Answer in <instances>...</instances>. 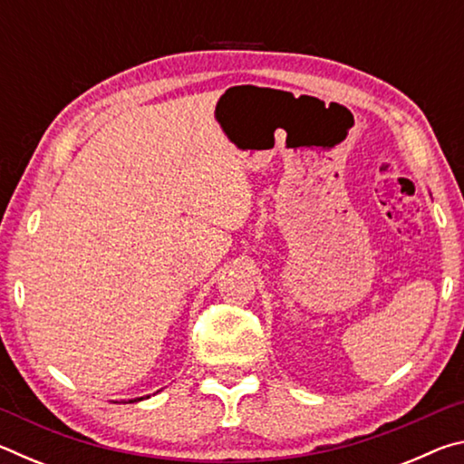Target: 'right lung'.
<instances>
[{
  "instance_id": "right-lung-1",
  "label": "right lung",
  "mask_w": 464,
  "mask_h": 464,
  "mask_svg": "<svg viewBox=\"0 0 464 464\" xmlns=\"http://www.w3.org/2000/svg\"><path fill=\"white\" fill-rule=\"evenodd\" d=\"M140 399H143V397H140ZM135 401H137V399H135Z\"/></svg>"
}]
</instances>
